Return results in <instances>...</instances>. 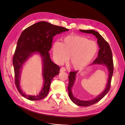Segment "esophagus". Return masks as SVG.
<instances>
[{"instance_id": "obj_1", "label": "esophagus", "mask_w": 125, "mask_h": 125, "mask_svg": "<svg viewBox=\"0 0 125 125\" xmlns=\"http://www.w3.org/2000/svg\"><path fill=\"white\" fill-rule=\"evenodd\" d=\"M66 69L64 67H62V68H60V72H65V71H66Z\"/></svg>"}]
</instances>
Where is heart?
I'll list each match as a JSON object with an SVG mask.
<instances>
[{"mask_svg": "<svg viewBox=\"0 0 125 125\" xmlns=\"http://www.w3.org/2000/svg\"><path fill=\"white\" fill-rule=\"evenodd\" d=\"M54 57L58 63L66 62L70 57L69 63L75 70L83 69L92 61L98 51L95 41L77 34H70L55 42L52 46Z\"/></svg>", "mask_w": 125, "mask_h": 125, "instance_id": "b5f03b06", "label": "heart"}]
</instances>
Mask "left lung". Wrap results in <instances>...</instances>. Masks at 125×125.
<instances>
[{
    "label": "left lung",
    "mask_w": 125,
    "mask_h": 125,
    "mask_svg": "<svg viewBox=\"0 0 125 125\" xmlns=\"http://www.w3.org/2000/svg\"><path fill=\"white\" fill-rule=\"evenodd\" d=\"M79 31L83 33L92 34L93 35H95L97 39V44L100 47V50L99 51V52H98V57L91 64H90V65H100L105 66L107 68L108 74L107 83L103 91L93 100L83 101L74 97L73 92H72V89H73L75 79H76V75L78 71L70 72V75L68 77L69 84L68 85L69 96L72 102H73L74 104L78 106H80L85 107L89 106H91L97 103L108 92L109 90H110L111 82L113 74V70H114V66H113L112 53L110 46H109L107 42L100 34L99 33L93 30H79Z\"/></svg>",
    "instance_id": "1"
}]
</instances>
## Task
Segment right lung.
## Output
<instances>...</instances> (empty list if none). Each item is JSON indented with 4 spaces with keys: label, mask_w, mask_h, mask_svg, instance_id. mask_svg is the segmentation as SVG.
Wrapping results in <instances>:
<instances>
[{
    "label": "right lung",
    "mask_w": 125,
    "mask_h": 125,
    "mask_svg": "<svg viewBox=\"0 0 125 125\" xmlns=\"http://www.w3.org/2000/svg\"><path fill=\"white\" fill-rule=\"evenodd\" d=\"M69 31L62 26H56L45 21H40L25 29L19 39L13 57L15 84L18 91L26 99L38 101L47 95L52 79L59 74V67L52 62L49 51L52 46V38L56 34ZM40 55L42 63L43 86L36 96L27 95L21 88V69L26 61L33 54Z\"/></svg>",
    "instance_id": "1"
}]
</instances>
